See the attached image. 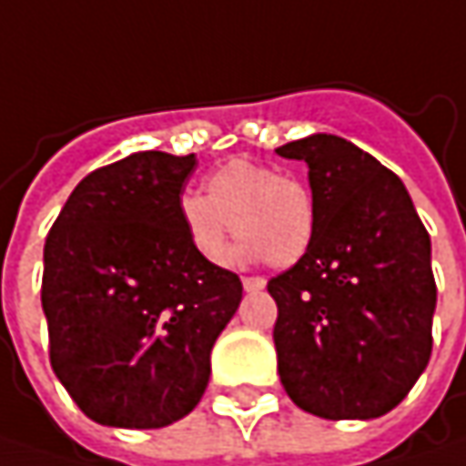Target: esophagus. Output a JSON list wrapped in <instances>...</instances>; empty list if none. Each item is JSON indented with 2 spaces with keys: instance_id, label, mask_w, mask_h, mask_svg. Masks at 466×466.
<instances>
[{
  "instance_id": "esophagus-1",
  "label": "esophagus",
  "mask_w": 466,
  "mask_h": 466,
  "mask_svg": "<svg viewBox=\"0 0 466 466\" xmlns=\"http://www.w3.org/2000/svg\"><path fill=\"white\" fill-rule=\"evenodd\" d=\"M242 287H245V292H260L266 287V279H260V276H245L242 279Z\"/></svg>"
}]
</instances>
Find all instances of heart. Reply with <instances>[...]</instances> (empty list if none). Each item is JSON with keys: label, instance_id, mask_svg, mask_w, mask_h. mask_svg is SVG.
I'll list each match as a JSON object with an SVG mask.
<instances>
[{"label": "heart", "instance_id": "heart-1", "mask_svg": "<svg viewBox=\"0 0 466 466\" xmlns=\"http://www.w3.org/2000/svg\"><path fill=\"white\" fill-rule=\"evenodd\" d=\"M187 242L203 260H218L229 234L242 237L237 258H266L273 268L294 266L315 234L310 187L250 158H232L208 177L206 195L179 198Z\"/></svg>", "mask_w": 466, "mask_h": 466}]
</instances>
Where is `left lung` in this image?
<instances>
[{
    "label": "left lung",
    "mask_w": 466,
    "mask_h": 466,
    "mask_svg": "<svg viewBox=\"0 0 466 466\" xmlns=\"http://www.w3.org/2000/svg\"><path fill=\"white\" fill-rule=\"evenodd\" d=\"M308 164L315 234L268 292L279 375L323 420H370L410 394L433 350L431 237L401 179L336 135L276 148Z\"/></svg>",
    "instance_id": "left-lung-1"
}]
</instances>
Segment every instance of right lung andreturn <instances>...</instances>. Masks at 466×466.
Masks as SVG:
<instances>
[{
	"instance_id": "1",
	"label": "right lung",
	"mask_w": 466,
	"mask_h": 466,
	"mask_svg": "<svg viewBox=\"0 0 466 466\" xmlns=\"http://www.w3.org/2000/svg\"><path fill=\"white\" fill-rule=\"evenodd\" d=\"M193 172L195 153H132L88 174L49 229L41 305L51 368L93 422L164 428L208 386L242 281L187 242L179 195Z\"/></svg>"
}]
</instances>
